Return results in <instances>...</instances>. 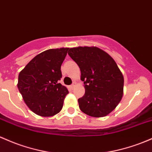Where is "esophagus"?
Returning a JSON list of instances; mask_svg holds the SVG:
<instances>
[{"mask_svg": "<svg viewBox=\"0 0 152 152\" xmlns=\"http://www.w3.org/2000/svg\"><path fill=\"white\" fill-rule=\"evenodd\" d=\"M75 85H76V83H75V82H73V84H71V86H70V87H71V89H73V88H74V86H75Z\"/></svg>", "mask_w": 152, "mask_h": 152, "instance_id": "1", "label": "esophagus"}]
</instances>
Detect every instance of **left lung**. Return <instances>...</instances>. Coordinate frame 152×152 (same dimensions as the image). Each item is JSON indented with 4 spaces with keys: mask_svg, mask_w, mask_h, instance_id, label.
I'll return each instance as SVG.
<instances>
[{
    "mask_svg": "<svg viewBox=\"0 0 152 152\" xmlns=\"http://www.w3.org/2000/svg\"><path fill=\"white\" fill-rule=\"evenodd\" d=\"M68 54L81 70L85 94L78 99L79 108L89 116L110 113L123 97L124 79L115 61L96 47L70 48Z\"/></svg>",
    "mask_w": 152,
    "mask_h": 152,
    "instance_id": "obj_1",
    "label": "left lung"
}]
</instances>
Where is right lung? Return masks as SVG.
Wrapping results in <instances>:
<instances>
[{
	"instance_id": "add662e5",
	"label": "right lung",
	"mask_w": 152,
	"mask_h": 152,
	"mask_svg": "<svg viewBox=\"0 0 152 152\" xmlns=\"http://www.w3.org/2000/svg\"><path fill=\"white\" fill-rule=\"evenodd\" d=\"M68 49L47 50L36 56L19 73V92L26 105L38 115L53 116L62 109L68 91L59 81Z\"/></svg>"
}]
</instances>
